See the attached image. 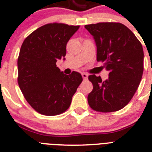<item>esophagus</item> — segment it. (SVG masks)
<instances>
[{"mask_svg": "<svg viewBox=\"0 0 152 152\" xmlns=\"http://www.w3.org/2000/svg\"><path fill=\"white\" fill-rule=\"evenodd\" d=\"M82 77H83V79H85V80H86V79H88V75L87 74V73H82Z\"/></svg>", "mask_w": 152, "mask_h": 152, "instance_id": "34e87169", "label": "esophagus"}]
</instances>
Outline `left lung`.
Masks as SVG:
<instances>
[{
    "instance_id": "1",
    "label": "left lung",
    "mask_w": 152,
    "mask_h": 152,
    "mask_svg": "<svg viewBox=\"0 0 152 152\" xmlns=\"http://www.w3.org/2000/svg\"><path fill=\"white\" fill-rule=\"evenodd\" d=\"M96 45V60L104 62L108 79L91 75L93 91L88 104L94 110L113 112L123 108L132 99L143 73L142 47L134 34L120 23L85 25Z\"/></svg>"
}]
</instances>
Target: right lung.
<instances>
[{
  "instance_id": "add662e5",
  "label": "right lung",
  "mask_w": 152,
  "mask_h": 152,
  "mask_svg": "<svg viewBox=\"0 0 152 152\" xmlns=\"http://www.w3.org/2000/svg\"><path fill=\"white\" fill-rule=\"evenodd\" d=\"M79 26L48 23L23 41L18 59L19 87L27 102L37 112L55 116L65 111L82 82L79 73L66 75L56 67L65 59L66 45Z\"/></svg>"
}]
</instances>
